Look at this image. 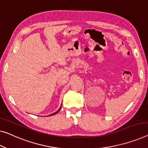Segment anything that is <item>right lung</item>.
<instances>
[{"instance_id": "add662e5", "label": "right lung", "mask_w": 148, "mask_h": 148, "mask_svg": "<svg viewBox=\"0 0 148 148\" xmlns=\"http://www.w3.org/2000/svg\"><path fill=\"white\" fill-rule=\"evenodd\" d=\"M60 108H61V107L60 108V109H59V110H58V111H57L56 112H55V113H54V114H51V115H50V116H52V115H54V114H56V113H58V112L59 111H60Z\"/></svg>"}]
</instances>
